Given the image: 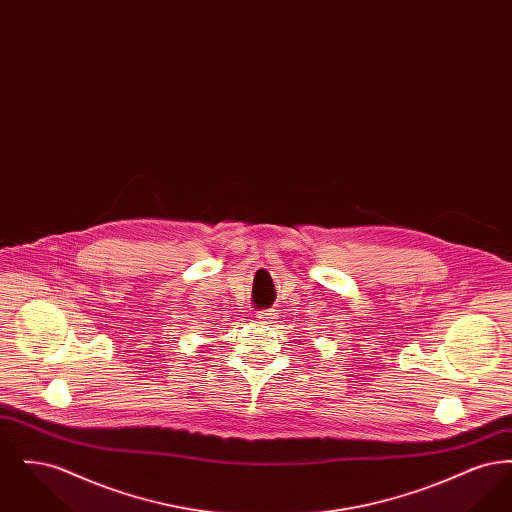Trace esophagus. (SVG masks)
Segmentation results:
<instances>
[{"label":"esophagus","instance_id":"esophagus-1","mask_svg":"<svg viewBox=\"0 0 512 512\" xmlns=\"http://www.w3.org/2000/svg\"><path fill=\"white\" fill-rule=\"evenodd\" d=\"M257 318H259V320H263V322L272 324V320L276 318V311H274V309H268V311H259V313H257Z\"/></svg>","mask_w":512,"mask_h":512}]
</instances>
